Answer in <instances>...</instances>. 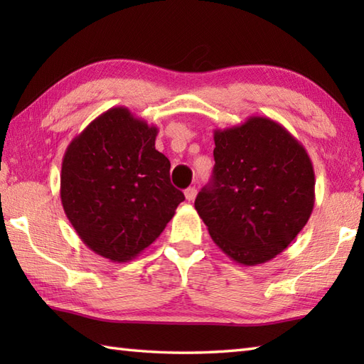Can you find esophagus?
<instances>
[{"instance_id": "34e87169", "label": "esophagus", "mask_w": 364, "mask_h": 364, "mask_svg": "<svg viewBox=\"0 0 364 364\" xmlns=\"http://www.w3.org/2000/svg\"><path fill=\"white\" fill-rule=\"evenodd\" d=\"M184 197H186L188 202H194L196 197H197V189L196 188H188L184 191Z\"/></svg>"}]
</instances>
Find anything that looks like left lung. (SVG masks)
Segmentation results:
<instances>
[{"mask_svg":"<svg viewBox=\"0 0 364 364\" xmlns=\"http://www.w3.org/2000/svg\"><path fill=\"white\" fill-rule=\"evenodd\" d=\"M213 178L196 210L215 245L242 266L275 258L306 225L314 170L296 137L267 117L214 129Z\"/></svg>","mask_w":364,"mask_h":364,"instance_id":"obj_1","label":"left lung"}]
</instances>
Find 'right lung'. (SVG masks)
Returning <instances> with one entry per match:
<instances>
[{"instance_id": "right-lung-1", "label": "right lung", "mask_w": 364, "mask_h": 364, "mask_svg": "<svg viewBox=\"0 0 364 364\" xmlns=\"http://www.w3.org/2000/svg\"><path fill=\"white\" fill-rule=\"evenodd\" d=\"M158 128L128 107H111L67 146L60 202L90 250L114 262L137 257L164 231L184 200L170 161L154 149Z\"/></svg>"}]
</instances>
